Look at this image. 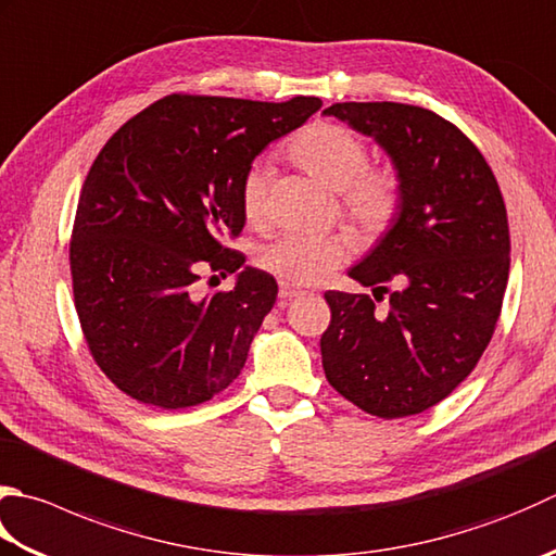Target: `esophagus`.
Listing matches in <instances>:
<instances>
[{
  "instance_id": "1",
  "label": "esophagus",
  "mask_w": 556,
  "mask_h": 556,
  "mask_svg": "<svg viewBox=\"0 0 556 556\" xmlns=\"http://www.w3.org/2000/svg\"><path fill=\"white\" fill-rule=\"evenodd\" d=\"M299 293H301V289L287 285V281H281V285H279V299H281V301H289V299H293V296H299Z\"/></svg>"
}]
</instances>
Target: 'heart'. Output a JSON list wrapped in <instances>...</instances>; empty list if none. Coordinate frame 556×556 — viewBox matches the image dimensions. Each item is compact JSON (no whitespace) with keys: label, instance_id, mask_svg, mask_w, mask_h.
I'll list each match as a JSON object with an SVG mask.
<instances>
[{"label":"heart","instance_id":"1","mask_svg":"<svg viewBox=\"0 0 556 556\" xmlns=\"http://www.w3.org/2000/svg\"><path fill=\"white\" fill-rule=\"evenodd\" d=\"M287 159L308 176L337 190L342 212L366 238L383 236L395 224L405 200V185L393 166H368L371 151L354 129L330 119H315L285 147ZM241 214L248 226L267 224V170L250 166L238 185ZM344 233L287 231L267 243L257 265L291 287L318 285L346 255Z\"/></svg>","mask_w":556,"mask_h":556}]
</instances>
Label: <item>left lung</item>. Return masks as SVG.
<instances>
[{
  "mask_svg": "<svg viewBox=\"0 0 556 556\" xmlns=\"http://www.w3.org/2000/svg\"><path fill=\"white\" fill-rule=\"evenodd\" d=\"M325 115L376 137L405 185L395 226L350 271L376 300L390 292L389 306L325 293V378L374 417L419 415L475 371L496 330L510 267L502 190L482 151L427 108L334 103Z\"/></svg>",
  "mask_w": 556,
  "mask_h": 556,
  "instance_id": "obj_1",
  "label": "left lung"
}]
</instances>
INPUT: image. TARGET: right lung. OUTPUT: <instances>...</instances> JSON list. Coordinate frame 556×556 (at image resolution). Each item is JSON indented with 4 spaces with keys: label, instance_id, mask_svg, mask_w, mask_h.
I'll use <instances>...</instances> for the list:
<instances>
[{
    "label": "right lung",
    "instance_id": "1",
    "mask_svg": "<svg viewBox=\"0 0 556 556\" xmlns=\"http://www.w3.org/2000/svg\"><path fill=\"white\" fill-rule=\"evenodd\" d=\"M320 98L285 103L170 93L129 117L91 163L76 204L74 306L98 368L149 407L185 409L241 374L277 281L245 267L231 292L200 300L202 274L243 268L238 185L269 141ZM214 279V277H212Z\"/></svg>",
    "mask_w": 556,
    "mask_h": 556
}]
</instances>
